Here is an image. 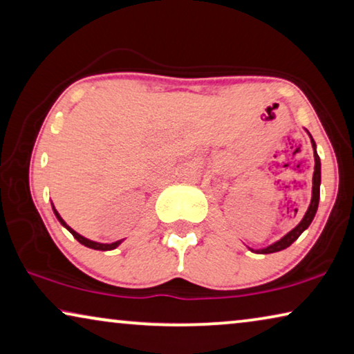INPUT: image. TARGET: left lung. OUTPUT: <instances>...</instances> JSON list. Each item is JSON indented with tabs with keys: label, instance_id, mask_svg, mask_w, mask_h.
I'll list each match as a JSON object with an SVG mask.
<instances>
[{
	"label": "left lung",
	"instance_id": "8db88e82",
	"mask_svg": "<svg viewBox=\"0 0 354 354\" xmlns=\"http://www.w3.org/2000/svg\"><path fill=\"white\" fill-rule=\"evenodd\" d=\"M310 135V133H308ZM310 138H312V135H310ZM312 146H313V151H315V171H313V189H312V202H310V207L307 209V213H305L304 219L300 221V223L295 225V227L283 236L281 240H278L277 243H273L270 246L263 248V250H251L254 252H259V254H270V252H277V251H281V250H286L288 246H291L295 240L299 239L300 234L308 227L310 224H312V221L316 214V209H318V203H319V184H321V160H319V156L318 152H316V145H315V140L312 138Z\"/></svg>",
	"mask_w": 354,
	"mask_h": 354
}]
</instances>
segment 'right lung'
<instances>
[{"label":"right lung","mask_w":354,"mask_h":354,"mask_svg":"<svg viewBox=\"0 0 354 354\" xmlns=\"http://www.w3.org/2000/svg\"><path fill=\"white\" fill-rule=\"evenodd\" d=\"M54 208V207H52ZM54 213H55V216H57V219L60 221V224L63 225V227H66L68 230L71 232L73 234V236H75V239L79 241V243L81 245H84V246H87V248H92V250H98V251H109V250H114V248H118L120 243H122V240H119V241H114V243H97V241H92V240H87L86 236H82V235H79L77 232H75L73 230L70 225H66V223L65 221L62 219V216L57 213V209L54 208Z\"/></svg>","instance_id":"right-lung-1"}]
</instances>
